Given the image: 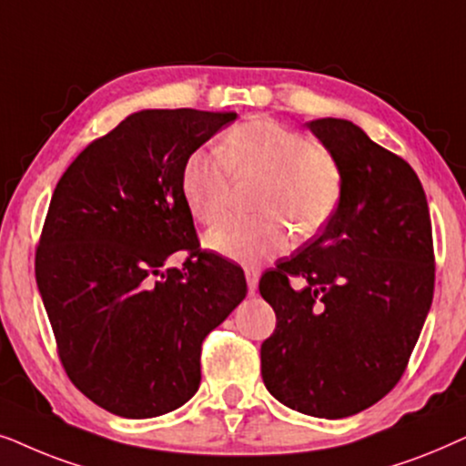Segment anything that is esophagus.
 Wrapping results in <instances>:
<instances>
[{"mask_svg":"<svg viewBox=\"0 0 466 466\" xmlns=\"http://www.w3.org/2000/svg\"><path fill=\"white\" fill-rule=\"evenodd\" d=\"M245 279H247V285H249V291L258 289V281H259V270L258 268H245Z\"/></svg>","mask_w":466,"mask_h":466,"instance_id":"esophagus-1","label":"esophagus"}]
</instances>
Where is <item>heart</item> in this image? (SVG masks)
<instances>
[{"mask_svg":"<svg viewBox=\"0 0 466 466\" xmlns=\"http://www.w3.org/2000/svg\"><path fill=\"white\" fill-rule=\"evenodd\" d=\"M232 175L264 178L258 217H229L207 234V245L238 262L277 256L288 249L289 223L296 237L318 234L343 198L337 157L305 134L270 119H253L229 129L217 151H194L185 159L181 189L191 215L215 223L226 213Z\"/></svg>","mask_w":466,"mask_h":466,"instance_id":"b5f03b06","label":"heart"}]
</instances>
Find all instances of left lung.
Segmentation results:
<instances>
[{"label":"left lung","instance_id":"left-lung-1","mask_svg":"<svg viewBox=\"0 0 466 466\" xmlns=\"http://www.w3.org/2000/svg\"><path fill=\"white\" fill-rule=\"evenodd\" d=\"M307 127L337 157L343 198L319 237L259 279L277 315L262 380L285 407L339 420L405 373L432 305L435 251L426 194L405 159L351 121Z\"/></svg>","mask_w":466,"mask_h":466}]
</instances>
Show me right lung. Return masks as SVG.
<instances>
[{"instance_id":"add662e5","label":"right lung","mask_w":466,"mask_h":466,"mask_svg":"<svg viewBox=\"0 0 466 466\" xmlns=\"http://www.w3.org/2000/svg\"><path fill=\"white\" fill-rule=\"evenodd\" d=\"M237 113L140 110L93 140L53 191L35 281L67 377L106 411L157 418L200 386L202 340L247 296L245 272L202 251L185 159ZM189 250L181 271L163 270Z\"/></svg>"}]
</instances>
